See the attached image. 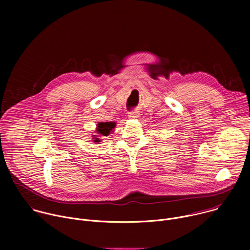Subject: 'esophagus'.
<instances>
[{
  "label": "esophagus",
  "instance_id": "obj_1",
  "mask_svg": "<svg viewBox=\"0 0 250 250\" xmlns=\"http://www.w3.org/2000/svg\"><path fill=\"white\" fill-rule=\"evenodd\" d=\"M138 116H139V114H138L137 112H135V111L128 112V118H130V119H135V118H137Z\"/></svg>",
  "mask_w": 250,
  "mask_h": 250
}]
</instances>
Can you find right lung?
Here are the masks:
<instances>
[{"label":"right lung","instance_id":"right-lung-1","mask_svg":"<svg viewBox=\"0 0 250 250\" xmlns=\"http://www.w3.org/2000/svg\"><path fill=\"white\" fill-rule=\"evenodd\" d=\"M115 126H116V123H114V122H111V123H109V122L99 123V124H98V126H97V131H98L99 133H101L102 135L106 136V135H108V134L112 131V129H113ZM93 138H94L95 142H99V141H100L99 138H96V137H93Z\"/></svg>","mask_w":250,"mask_h":250}]
</instances>
